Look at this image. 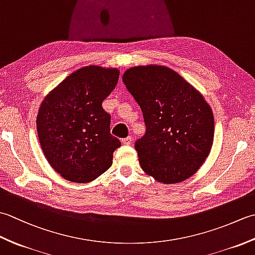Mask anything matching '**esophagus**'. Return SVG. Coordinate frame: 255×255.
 <instances>
[{"label":"esophagus","mask_w":255,"mask_h":255,"mask_svg":"<svg viewBox=\"0 0 255 255\" xmlns=\"http://www.w3.org/2000/svg\"><path fill=\"white\" fill-rule=\"evenodd\" d=\"M131 141H132V138H131V136H128V137H126V138L122 139V142H123L124 144H130V143H131Z\"/></svg>","instance_id":"obj_1"}]
</instances>
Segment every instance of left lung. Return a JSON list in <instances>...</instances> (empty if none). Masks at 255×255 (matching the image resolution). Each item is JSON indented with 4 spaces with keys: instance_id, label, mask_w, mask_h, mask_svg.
<instances>
[{
    "instance_id": "1",
    "label": "left lung",
    "mask_w": 255,
    "mask_h": 255,
    "mask_svg": "<svg viewBox=\"0 0 255 255\" xmlns=\"http://www.w3.org/2000/svg\"><path fill=\"white\" fill-rule=\"evenodd\" d=\"M141 108L145 133L134 142L141 169L164 184L186 180L207 158L214 115L203 95L172 69L134 67L123 75Z\"/></svg>"
}]
</instances>
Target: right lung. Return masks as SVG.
I'll return each instance as SVG.
<instances>
[{
	"instance_id": "obj_1",
	"label": "right lung",
	"mask_w": 255,
	"mask_h": 255,
	"mask_svg": "<svg viewBox=\"0 0 255 255\" xmlns=\"http://www.w3.org/2000/svg\"><path fill=\"white\" fill-rule=\"evenodd\" d=\"M117 69L78 70L50 92L37 116V132L49 164L66 180L88 183L110 169L121 141L111 133L102 103L115 89Z\"/></svg>"
}]
</instances>
